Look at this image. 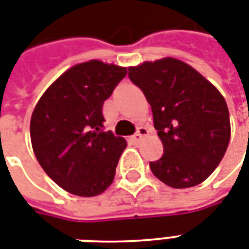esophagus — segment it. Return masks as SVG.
I'll use <instances>...</instances> for the list:
<instances>
[{"mask_svg": "<svg viewBox=\"0 0 249 249\" xmlns=\"http://www.w3.org/2000/svg\"><path fill=\"white\" fill-rule=\"evenodd\" d=\"M147 134H149V129L145 128V126H140V128L137 129V132L133 134V141L140 142L142 138L145 137V136H147Z\"/></svg>", "mask_w": 249, "mask_h": 249, "instance_id": "34e87169", "label": "esophagus"}]
</instances>
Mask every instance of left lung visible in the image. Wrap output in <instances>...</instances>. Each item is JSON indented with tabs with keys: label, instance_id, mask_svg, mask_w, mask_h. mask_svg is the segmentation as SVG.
Returning a JSON list of instances; mask_svg holds the SVG:
<instances>
[{
	"label": "left lung",
	"instance_id": "obj_1",
	"mask_svg": "<svg viewBox=\"0 0 249 249\" xmlns=\"http://www.w3.org/2000/svg\"><path fill=\"white\" fill-rule=\"evenodd\" d=\"M129 79L151 106L162 158L150 168L168 187L202 183L223 158L230 141L225 98L197 70L176 58L129 68Z\"/></svg>",
	"mask_w": 249,
	"mask_h": 249
}]
</instances>
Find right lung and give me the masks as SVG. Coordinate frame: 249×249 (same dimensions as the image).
I'll return each instance as SVG.
<instances>
[{"mask_svg":"<svg viewBox=\"0 0 249 249\" xmlns=\"http://www.w3.org/2000/svg\"><path fill=\"white\" fill-rule=\"evenodd\" d=\"M126 68L91 60L70 68L32 112V149L45 174L68 192L100 195L115 178L126 141L104 129L103 104Z\"/></svg>","mask_w":249,"mask_h":249,"instance_id":"right-lung-1","label":"right lung"}]
</instances>
